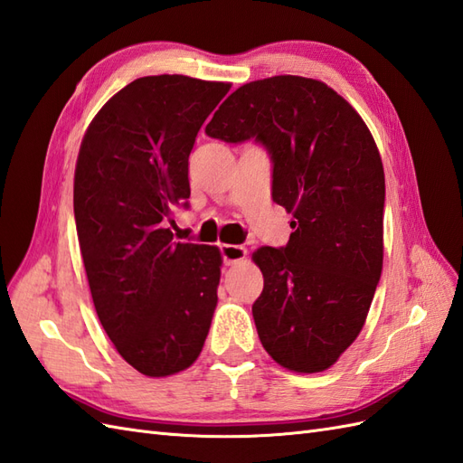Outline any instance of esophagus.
Here are the masks:
<instances>
[{"instance_id": "obj_1", "label": "esophagus", "mask_w": 463, "mask_h": 463, "mask_svg": "<svg viewBox=\"0 0 463 463\" xmlns=\"http://www.w3.org/2000/svg\"><path fill=\"white\" fill-rule=\"evenodd\" d=\"M220 253H222V257H223V263H225V265H235V263L243 261L245 255H247V250H245L243 245L223 243V245H220Z\"/></svg>"}]
</instances>
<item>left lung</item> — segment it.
<instances>
[{
  "label": "left lung",
  "instance_id": "8db88e82",
  "mask_svg": "<svg viewBox=\"0 0 463 463\" xmlns=\"http://www.w3.org/2000/svg\"><path fill=\"white\" fill-rule=\"evenodd\" d=\"M206 135L261 143L270 196L295 218L285 247L253 253L259 340L297 373L328 369L362 332L381 279L385 173L373 135L332 88L290 74L235 90Z\"/></svg>",
  "mask_w": 463,
  "mask_h": 463
}]
</instances>
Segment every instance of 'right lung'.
Returning <instances> with one entry per match:
<instances>
[{
	"instance_id": "1",
	"label": "right lung",
	"mask_w": 463,
	"mask_h": 463,
	"mask_svg": "<svg viewBox=\"0 0 463 463\" xmlns=\"http://www.w3.org/2000/svg\"><path fill=\"white\" fill-rule=\"evenodd\" d=\"M230 84L145 76L90 123L74 173V218L90 292L119 355L146 377L196 362L218 304V247L173 238L188 208V156Z\"/></svg>"
}]
</instances>
